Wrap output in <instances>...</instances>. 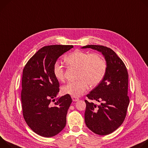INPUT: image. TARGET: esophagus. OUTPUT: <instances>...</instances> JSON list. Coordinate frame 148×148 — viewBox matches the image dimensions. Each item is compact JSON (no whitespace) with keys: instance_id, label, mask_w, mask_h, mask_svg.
<instances>
[{"instance_id":"34e87169","label":"esophagus","mask_w":148,"mask_h":148,"mask_svg":"<svg viewBox=\"0 0 148 148\" xmlns=\"http://www.w3.org/2000/svg\"><path fill=\"white\" fill-rule=\"evenodd\" d=\"M72 100H73V101H74V102H76V101H79V99L78 97H75V96H72Z\"/></svg>"}]
</instances>
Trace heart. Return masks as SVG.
<instances>
[{
    "label": "heart",
    "mask_w": 148,
    "mask_h": 148,
    "mask_svg": "<svg viewBox=\"0 0 148 148\" xmlns=\"http://www.w3.org/2000/svg\"><path fill=\"white\" fill-rule=\"evenodd\" d=\"M66 64L71 67L78 69L77 80L69 82L64 85L62 90L64 94L78 97L83 95L89 85L94 87L99 84L106 72V63L99 53L74 51L64 58ZM53 72L56 79L63 82L65 80V71L63 66L58 62L54 63Z\"/></svg>",
    "instance_id": "b5f03b06"
}]
</instances>
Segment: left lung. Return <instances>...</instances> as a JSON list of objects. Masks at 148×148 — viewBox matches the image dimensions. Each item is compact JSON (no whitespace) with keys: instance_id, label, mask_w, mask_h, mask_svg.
I'll use <instances>...</instances> for the list:
<instances>
[{"instance_id":"8db88e82","label":"left lung","mask_w":148,"mask_h":148,"mask_svg":"<svg viewBox=\"0 0 148 148\" xmlns=\"http://www.w3.org/2000/svg\"><path fill=\"white\" fill-rule=\"evenodd\" d=\"M82 48H91L102 52L106 61L103 79L86 95L89 100L101 104L85 101V121L87 127L95 134L109 135L122 124L126 116L129 104L127 71L122 59L110 48L92 45Z\"/></svg>"}]
</instances>
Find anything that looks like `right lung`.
<instances>
[{
    "label": "right lung",
    "instance_id": "1",
    "mask_svg": "<svg viewBox=\"0 0 148 148\" xmlns=\"http://www.w3.org/2000/svg\"><path fill=\"white\" fill-rule=\"evenodd\" d=\"M72 45H49L42 47L25 66L22 79L23 116L38 135L52 137L66 123V114L72 102L69 95L55 99L59 83L53 72L54 63Z\"/></svg>",
    "mask_w": 148,
    "mask_h": 148
}]
</instances>
